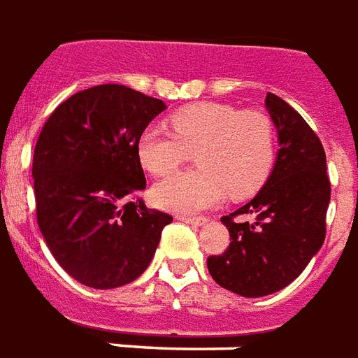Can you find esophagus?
<instances>
[{
    "mask_svg": "<svg viewBox=\"0 0 358 358\" xmlns=\"http://www.w3.org/2000/svg\"><path fill=\"white\" fill-rule=\"evenodd\" d=\"M180 222H186V224H192V226H203L206 224V218L203 216H197V218H192V216H176Z\"/></svg>",
    "mask_w": 358,
    "mask_h": 358,
    "instance_id": "1",
    "label": "esophagus"
}]
</instances>
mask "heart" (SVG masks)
I'll return each instance as SVG.
<instances>
[{
	"label": "heart",
	"mask_w": 358,
	"mask_h": 358,
	"mask_svg": "<svg viewBox=\"0 0 358 358\" xmlns=\"http://www.w3.org/2000/svg\"><path fill=\"white\" fill-rule=\"evenodd\" d=\"M169 131L150 125L136 152L145 171L165 176L197 155L199 169L172 174L153 187L159 206L193 214L226 197L252 195L266 182L275 161L273 121L258 110L222 102H197L171 115Z\"/></svg>",
	"instance_id": "b5f03b06"
}]
</instances>
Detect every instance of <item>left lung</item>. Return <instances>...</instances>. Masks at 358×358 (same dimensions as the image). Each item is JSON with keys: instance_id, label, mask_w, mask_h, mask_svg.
Masks as SVG:
<instances>
[{"instance_id": "1", "label": "left lung", "mask_w": 358, "mask_h": 358, "mask_svg": "<svg viewBox=\"0 0 358 358\" xmlns=\"http://www.w3.org/2000/svg\"><path fill=\"white\" fill-rule=\"evenodd\" d=\"M266 108L279 134L273 172L252 201L222 216L229 246L208 256L206 267L220 287L260 298L288 287L324 243L330 180L327 155L306 119L282 98L267 92ZM252 215V222H239Z\"/></svg>"}]
</instances>
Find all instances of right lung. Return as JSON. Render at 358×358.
Instances as JSON below:
<instances>
[{
	"instance_id": "right-lung-1",
	"label": "right lung",
	"mask_w": 358,
	"mask_h": 358,
	"mask_svg": "<svg viewBox=\"0 0 358 358\" xmlns=\"http://www.w3.org/2000/svg\"><path fill=\"white\" fill-rule=\"evenodd\" d=\"M166 106L125 85H96L64 100L34 150L38 226L66 273L91 288L132 282L150 266L172 216L140 197V134Z\"/></svg>"
}]
</instances>
